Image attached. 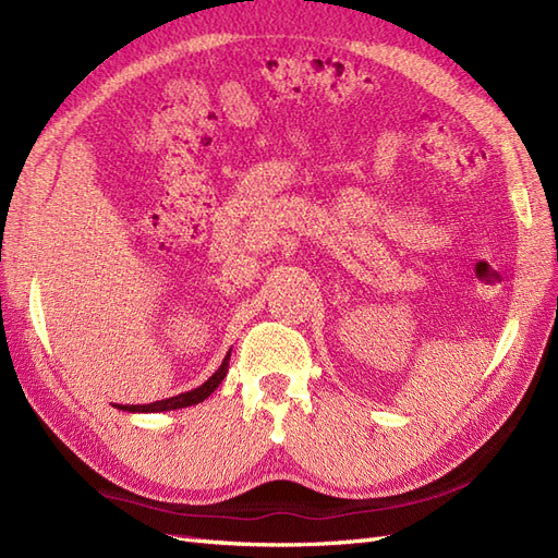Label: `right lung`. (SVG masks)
Wrapping results in <instances>:
<instances>
[{
    "mask_svg": "<svg viewBox=\"0 0 558 558\" xmlns=\"http://www.w3.org/2000/svg\"><path fill=\"white\" fill-rule=\"evenodd\" d=\"M232 351V349H230ZM230 351L226 353V359L221 363V367L216 369V373L202 384L197 388H193V391H185V393H179V396H172V398H165V400H156L150 404H118V410L123 412H170V410H181V408H191V404H197L202 400H207L218 384H221L228 375V363H230Z\"/></svg>",
    "mask_w": 558,
    "mask_h": 558,
    "instance_id": "obj_1",
    "label": "right lung"
}]
</instances>
